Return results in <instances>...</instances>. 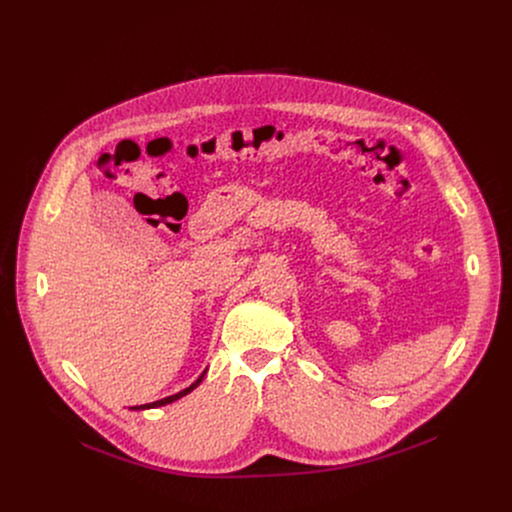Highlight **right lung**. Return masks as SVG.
Instances as JSON below:
<instances>
[{
  "label": "right lung",
  "instance_id": "obj_1",
  "mask_svg": "<svg viewBox=\"0 0 512 512\" xmlns=\"http://www.w3.org/2000/svg\"><path fill=\"white\" fill-rule=\"evenodd\" d=\"M204 375H206V371L190 385V387H186L184 391H180V393H176V395H170V397H164V399H160V401H154V403H145V405H135V407H129L131 411H143V409H156V407H162V405H168V403H174V401H178L180 397H184V395H188L190 391H194L200 383H202V379H204Z\"/></svg>",
  "mask_w": 512,
  "mask_h": 512
}]
</instances>
